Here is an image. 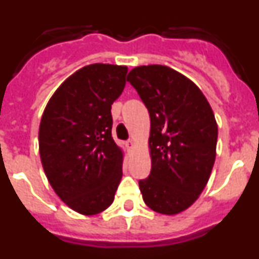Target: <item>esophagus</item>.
<instances>
[{
  "label": "esophagus",
  "instance_id": "34e87169",
  "mask_svg": "<svg viewBox=\"0 0 259 259\" xmlns=\"http://www.w3.org/2000/svg\"><path fill=\"white\" fill-rule=\"evenodd\" d=\"M128 145H131V146H134L135 145V140H128Z\"/></svg>",
  "mask_w": 259,
  "mask_h": 259
}]
</instances>
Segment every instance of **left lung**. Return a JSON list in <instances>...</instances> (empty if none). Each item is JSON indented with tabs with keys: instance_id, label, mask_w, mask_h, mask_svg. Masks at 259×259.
<instances>
[{
	"instance_id": "obj_1",
	"label": "left lung",
	"mask_w": 259,
	"mask_h": 259,
	"mask_svg": "<svg viewBox=\"0 0 259 259\" xmlns=\"http://www.w3.org/2000/svg\"><path fill=\"white\" fill-rule=\"evenodd\" d=\"M127 81L149 110L152 171L140 180L144 202L155 212L176 215L200 197L217 155L218 124L196 84L162 65L139 66Z\"/></svg>"
}]
</instances>
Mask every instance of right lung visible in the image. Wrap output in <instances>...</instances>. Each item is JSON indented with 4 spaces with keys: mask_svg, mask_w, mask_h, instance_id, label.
Returning a JSON list of instances; mask_svg holds the SVG:
<instances>
[{
    "mask_svg": "<svg viewBox=\"0 0 259 259\" xmlns=\"http://www.w3.org/2000/svg\"><path fill=\"white\" fill-rule=\"evenodd\" d=\"M127 66L95 63L53 93L38 130L41 163L68 207L96 215L113 203L122 180L123 150L111 136V105L122 95Z\"/></svg>",
    "mask_w": 259,
    "mask_h": 259,
    "instance_id": "add662e5",
    "label": "right lung"
}]
</instances>
